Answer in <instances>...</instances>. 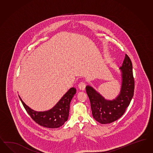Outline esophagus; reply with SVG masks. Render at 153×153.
Wrapping results in <instances>:
<instances>
[{
    "mask_svg": "<svg viewBox=\"0 0 153 153\" xmlns=\"http://www.w3.org/2000/svg\"><path fill=\"white\" fill-rule=\"evenodd\" d=\"M78 87L79 90L84 91L85 90V88H86V85L84 82H81L78 84Z\"/></svg>",
    "mask_w": 153,
    "mask_h": 153,
    "instance_id": "34e87169",
    "label": "esophagus"
}]
</instances>
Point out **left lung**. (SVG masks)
<instances>
[{
    "instance_id": "left-lung-1",
    "label": "left lung",
    "mask_w": 153,
    "mask_h": 153,
    "mask_svg": "<svg viewBox=\"0 0 153 153\" xmlns=\"http://www.w3.org/2000/svg\"><path fill=\"white\" fill-rule=\"evenodd\" d=\"M122 71V83L119 95L113 100H107L91 86H86L89 97L92 116L101 124L111 123L119 119L126 112L134 95V78L132 63L126 54Z\"/></svg>"
}]
</instances>
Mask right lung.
I'll use <instances>...</instances> for the list:
<instances>
[{
  "mask_svg": "<svg viewBox=\"0 0 153 153\" xmlns=\"http://www.w3.org/2000/svg\"><path fill=\"white\" fill-rule=\"evenodd\" d=\"M76 92V89L72 87L52 109L45 112H36L31 109L24 103L20 97L19 98L26 112L36 123L46 128H57L67 121L70 104Z\"/></svg>",
  "mask_w": 153,
  "mask_h": 153,
  "instance_id": "1",
  "label": "right lung"
}]
</instances>
